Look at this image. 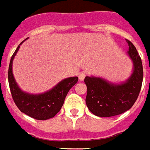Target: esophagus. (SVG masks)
Here are the masks:
<instances>
[{
	"label": "esophagus",
	"instance_id": "esophagus-1",
	"mask_svg": "<svg viewBox=\"0 0 150 150\" xmlns=\"http://www.w3.org/2000/svg\"><path fill=\"white\" fill-rule=\"evenodd\" d=\"M86 76V72H82V73H80V74L79 75V79L80 81H83Z\"/></svg>",
	"mask_w": 150,
	"mask_h": 150
}]
</instances>
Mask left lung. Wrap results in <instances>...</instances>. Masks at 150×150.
Returning a JSON list of instances; mask_svg holds the SVG:
<instances>
[{
    "label": "left lung",
    "instance_id": "1",
    "mask_svg": "<svg viewBox=\"0 0 150 150\" xmlns=\"http://www.w3.org/2000/svg\"><path fill=\"white\" fill-rule=\"evenodd\" d=\"M126 52L133 62L130 76L122 83H111L106 79L86 76L87 88L86 104L90 111L98 117H106L122 114L131 108L140 93L143 80L141 57L134 45L128 40Z\"/></svg>",
    "mask_w": 150,
    "mask_h": 150
}]
</instances>
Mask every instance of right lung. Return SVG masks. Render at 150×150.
<instances>
[{"instance_id":"1","label":"right lung","mask_w":150,"mask_h":150,"mask_svg":"<svg viewBox=\"0 0 150 150\" xmlns=\"http://www.w3.org/2000/svg\"><path fill=\"white\" fill-rule=\"evenodd\" d=\"M22 41L13 53L10 60L8 79L13 101L19 110L29 117L37 120H47L55 116L64 105L67 93L78 82V77H69L61 80L52 89L40 94H30L21 89L13 73V61Z\"/></svg>"}]
</instances>
